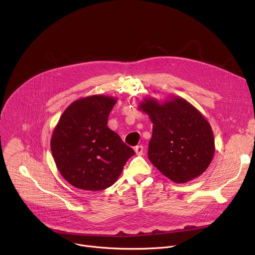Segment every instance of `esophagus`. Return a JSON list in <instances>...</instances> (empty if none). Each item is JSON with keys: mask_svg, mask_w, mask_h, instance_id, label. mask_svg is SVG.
Masks as SVG:
<instances>
[{"mask_svg": "<svg viewBox=\"0 0 255 255\" xmlns=\"http://www.w3.org/2000/svg\"><path fill=\"white\" fill-rule=\"evenodd\" d=\"M135 153L137 154V155H142L143 154V150H144V148H143V146L142 145H137V146L135 147Z\"/></svg>", "mask_w": 255, "mask_h": 255, "instance_id": "1", "label": "esophagus"}]
</instances>
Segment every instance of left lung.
<instances>
[{
  "mask_svg": "<svg viewBox=\"0 0 255 255\" xmlns=\"http://www.w3.org/2000/svg\"><path fill=\"white\" fill-rule=\"evenodd\" d=\"M138 110L153 123L148 158L163 175L185 184L205 172L214 157L215 139L210 123L195 106L178 96L160 102L148 97Z\"/></svg>",
  "mask_w": 255,
  "mask_h": 255,
  "instance_id": "8db88e82",
  "label": "left lung"
}]
</instances>
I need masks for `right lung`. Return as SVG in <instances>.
<instances>
[{
    "instance_id": "1",
    "label": "right lung",
    "mask_w": 255,
    "mask_h": 255,
    "mask_svg": "<svg viewBox=\"0 0 255 255\" xmlns=\"http://www.w3.org/2000/svg\"><path fill=\"white\" fill-rule=\"evenodd\" d=\"M117 100L104 95L81 98L65 109L53 129L54 162L75 188L95 192L111 187L135 153L107 126Z\"/></svg>"
}]
</instances>
